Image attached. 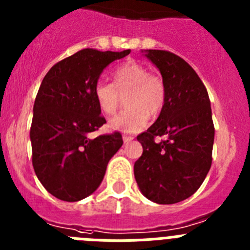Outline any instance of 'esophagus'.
<instances>
[{
	"instance_id": "esophagus-1",
	"label": "esophagus",
	"mask_w": 250,
	"mask_h": 250,
	"mask_svg": "<svg viewBox=\"0 0 250 250\" xmlns=\"http://www.w3.org/2000/svg\"><path fill=\"white\" fill-rule=\"evenodd\" d=\"M132 136H130V135H123V140H124V143H130V141L132 140Z\"/></svg>"
}]
</instances>
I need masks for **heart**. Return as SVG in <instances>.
Returning a JSON list of instances; mask_svg holds the SVG:
<instances>
[{"instance_id":"1","label":"heart","mask_w":250,"mask_h":250,"mask_svg":"<svg viewBox=\"0 0 250 250\" xmlns=\"http://www.w3.org/2000/svg\"><path fill=\"white\" fill-rule=\"evenodd\" d=\"M125 95L127 109L110 121L109 126L124 132H136L144 127L149 115L155 118L167 101V87L160 76L150 74L144 65L127 61L112 71V83L99 81L94 87L95 100L106 116H114Z\"/></svg>"}]
</instances>
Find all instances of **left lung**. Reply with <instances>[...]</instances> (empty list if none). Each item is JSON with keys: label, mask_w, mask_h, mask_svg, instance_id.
I'll return each instance as SVG.
<instances>
[{"label": "left lung", "mask_w": 250, "mask_h": 250, "mask_svg": "<svg viewBox=\"0 0 250 250\" xmlns=\"http://www.w3.org/2000/svg\"><path fill=\"white\" fill-rule=\"evenodd\" d=\"M160 71L167 101L159 118L138 135L143 155L134 175L144 196L158 204H175L193 195L211 167L214 124L209 95L189 63L164 50H145ZM156 136L166 139L156 143Z\"/></svg>", "instance_id": "8db88e82"}]
</instances>
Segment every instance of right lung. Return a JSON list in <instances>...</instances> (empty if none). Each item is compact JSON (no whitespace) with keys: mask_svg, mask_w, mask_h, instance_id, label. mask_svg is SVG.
Instances as JSON below:
<instances>
[{"mask_svg":"<svg viewBox=\"0 0 250 250\" xmlns=\"http://www.w3.org/2000/svg\"><path fill=\"white\" fill-rule=\"evenodd\" d=\"M129 54L83 48L43 77L30 130L32 165L41 184L57 199L79 202L94 193L123 145L118 131L95 139L90 134L106 123L95 100V85L106 66Z\"/></svg>","mask_w":250,"mask_h":250,"instance_id":"1","label":"right lung"}]
</instances>
